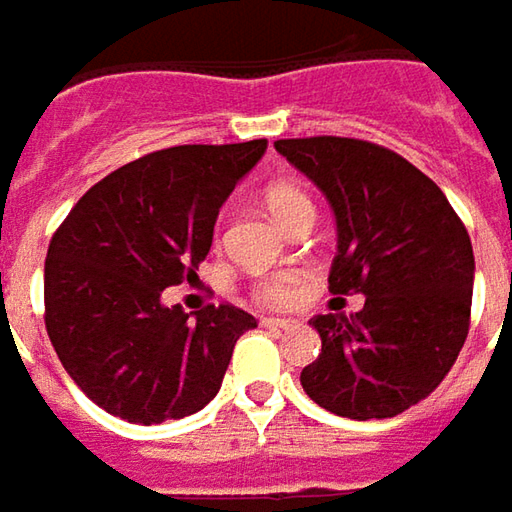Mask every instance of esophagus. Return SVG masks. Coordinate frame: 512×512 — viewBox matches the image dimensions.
<instances>
[{
  "instance_id": "obj_1",
  "label": "esophagus",
  "mask_w": 512,
  "mask_h": 512,
  "mask_svg": "<svg viewBox=\"0 0 512 512\" xmlns=\"http://www.w3.org/2000/svg\"><path fill=\"white\" fill-rule=\"evenodd\" d=\"M262 325L267 330H293V327H299L296 319H262Z\"/></svg>"
}]
</instances>
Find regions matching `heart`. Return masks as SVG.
<instances>
[{"instance_id":"1","label":"heart","mask_w":512,"mask_h":512,"mask_svg":"<svg viewBox=\"0 0 512 512\" xmlns=\"http://www.w3.org/2000/svg\"><path fill=\"white\" fill-rule=\"evenodd\" d=\"M267 207H270V213L285 225L287 219L296 213V210H302V207H310V199H307L302 190H296V187H270L267 190ZM307 279L302 273H273V276H265V279H259L256 285H253V296H256V302L259 305L267 307H293L299 299H302V293H305Z\"/></svg>"}]
</instances>
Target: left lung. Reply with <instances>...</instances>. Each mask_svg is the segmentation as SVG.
<instances>
[{
	"mask_svg": "<svg viewBox=\"0 0 512 512\" xmlns=\"http://www.w3.org/2000/svg\"><path fill=\"white\" fill-rule=\"evenodd\" d=\"M276 150L322 187L336 213L330 293H362L356 316L310 325L322 353L305 393L347 419H390L430 396L470 330L473 245L439 185L390 148L347 139H279Z\"/></svg>",
	"mask_w": 512,
	"mask_h": 512,
	"instance_id": "1",
	"label": "left lung"
}]
</instances>
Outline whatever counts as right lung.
Returning <instances> with one entry per match:
<instances>
[{"label":"right lung","mask_w":512,"mask_h":512,"mask_svg":"<svg viewBox=\"0 0 512 512\" xmlns=\"http://www.w3.org/2000/svg\"><path fill=\"white\" fill-rule=\"evenodd\" d=\"M265 139L176 145L113 170L56 227L45 259V327L90 402L133 424L202 410L222 387L236 339L256 327L242 307L190 319L162 290L193 282L219 207Z\"/></svg>","instance_id":"1"}]
</instances>
